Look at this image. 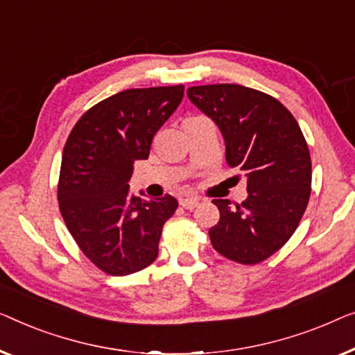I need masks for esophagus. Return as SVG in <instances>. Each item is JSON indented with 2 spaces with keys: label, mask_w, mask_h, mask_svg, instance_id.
<instances>
[{
  "label": "esophagus",
  "mask_w": 355,
  "mask_h": 355,
  "mask_svg": "<svg viewBox=\"0 0 355 355\" xmlns=\"http://www.w3.org/2000/svg\"><path fill=\"white\" fill-rule=\"evenodd\" d=\"M198 204H199V199L198 198H183V199H180V206H182L183 209H189V211H191V209H194V207H198Z\"/></svg>",
  "instance_id": "obj_1"
}]
</instances>
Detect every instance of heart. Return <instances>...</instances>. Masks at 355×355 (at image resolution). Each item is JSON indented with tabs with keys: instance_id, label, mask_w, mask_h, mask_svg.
<instances>
[{
	"instance_id": "heart-1",
	"label": "heart",
	"mask_w": 355,
	"mask_h": 355,
	"mask_svg": "<svg viewBox=\"0 0 355 355\" xmlns=\"http://www.w3.org/2000/svg\"><path fill=\"white\" fill-rule=\"evenodd\" d=\"M189 119H194V117H189Z\"/></svg>"
}]
</instances>
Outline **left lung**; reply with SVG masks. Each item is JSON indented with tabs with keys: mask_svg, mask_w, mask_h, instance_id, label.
I'll use <instances>...</instances> for the list:
<instances>
[{
	"mask_svg": "<svg viewBox=\"0 0 355 355\" xmlns=\"http://www.w3.org/2000/svg\"><path fill=\"white\" fill-rule=\"evenodd\" d=\"M194 106L212 119L225 139L227 162L248 177V199L230 206L214 199L220 220L209 230L214 249L254 266L282 249L311 198L312 162L293 114L270 94L234 83L189 87Z\"/></svg>",
	"mask_w": 355,
	"mask_h": 355,
	"instance_id": "obj_1",
	"label": "left lung"
}]
</instances>
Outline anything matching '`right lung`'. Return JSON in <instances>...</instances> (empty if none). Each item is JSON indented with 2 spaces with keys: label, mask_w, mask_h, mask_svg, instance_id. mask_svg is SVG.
<instances>
[{
  "label": "right lung",
  "mask_w": 355,
  "mask_h": 355,
  "mask_svg": "<svg viewBox=\"0 0 355 355\" xmlns=\"http://www.w3.org/2000/svg\"><path fill=\"white\" fill-rule=\"evenodd\" d=\"M183 85L132 88L89 107L62 151L59 211L88 261L112 277L156 261L162 227L177 199L143 201L130 193L135 161L148 159L154 135L183 99Z\"/></svg>",
  "instance_id": "add662e5"
}]
</instances>
